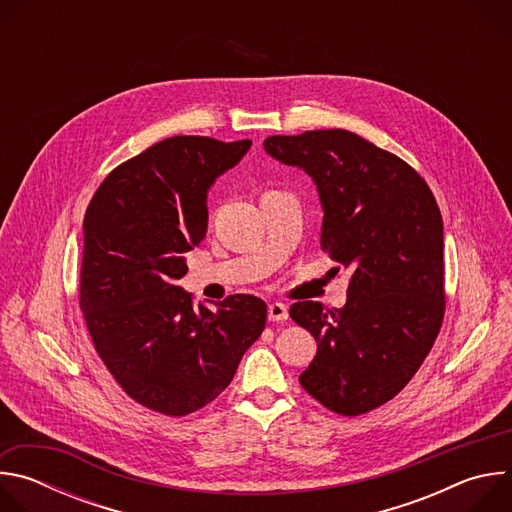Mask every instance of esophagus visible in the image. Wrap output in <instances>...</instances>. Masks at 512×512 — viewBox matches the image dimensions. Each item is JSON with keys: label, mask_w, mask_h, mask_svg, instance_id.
Returning <instances> with one entry per match:
<instances>
[{"label": "esophagus", "mask_w": 512, "mask_h": 512, "mask_svg": "<svg viewBox=\"0 0 512 512\" xmlns=\"http://www.w3.org/2000/svg\"><path fill=\"white\" fill-rule=\"evenodd\" d=\"M267 318L271 322H283V320H287V308L279 302H273L267 306Z\"/></svg>", "instance_id": "34e87169"}]
</instances>
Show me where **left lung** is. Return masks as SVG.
Instances as JSON below:
<instances>
[{
	"instance_id": "8db88e82",
	"label": "left lung",
	"mask_w": 512,
	"mask_h": 512,
	"mask_svg": "<svg viewBox=\"0 0 512 512\" xmlns=\"http://www.w3.org/2000/svg\"><path fill=\"white\" fill-rule=\"evenodd\" d=\"M263 148L312 178L324 210L320 245L350 271L342 308H289L318 342L300 383L340 415L367 413L411 381L442 328V212L409 164L352 131L273 135Z\"/></svg>"
}]
</instances>
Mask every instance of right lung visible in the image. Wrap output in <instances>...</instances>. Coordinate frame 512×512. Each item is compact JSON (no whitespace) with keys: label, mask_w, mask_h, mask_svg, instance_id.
Listing matches in <instances>:
<instances>
[{"label":"right lung","mask_w":512,"mask_h":512,"mask_svg":"<svg viewBox=\"0 0 512 512\" xmlns=\"http://www.w3.org/2000/svg\"><path fill=\"white\" fill-rule=\"evenodd\" d=\"M249 148L251 139H164L117 166L85 214L81 308L93 344L121 389L164 415L221 395L265 328L255 296L208 310L178 285L206 235L210 186Z\"/></svg>","instance_id":"1"}]
</instances>
